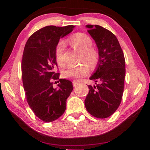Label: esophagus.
Wrapping results in <instances>:
<instances>
[{
  "label": "esophagus",
  "instance_id": "obj_1",
  "mask_svg": "<svg viewBox=\"0 0 150 150\" xmlns=\"http://www.w3.org/2000/svg\"><path fill=\"white\" fill-rule=\"evenodd\" d=\"M79 84V83L77 82V81H73V87H77V86Z\"/></svg>",
  "mask_w": 150,
  "mask_h": 150
}]
</instances>
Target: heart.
Returning <instances> with one entry per match:
<instances>
[{
  "mask_svg": "<svg viewBox=\"0 0 150 150\" xmlns=\"http://www.w3.org/2000/svg\"><path fill=\"white\" fill-rule=\"evenodd\" d=\"M69 42L73 47L83 52L81 62H85L91 68H95L100 61V55L98 52L93 47V40L88 35L83 33L73 35L69 38ZM65 50V42L61 40L57 43L55 47V58L58 64L61 67H65L66 61L64 55ZM88 73V67L87 64H82L77 67L70 68L63 73L65 78L79 79L87 75Z\"/></svg>",
  "mask_w": 150,
  "mask_h": 150,
  "instance_id": "1",
  "label": "heart"
}]
</instances>
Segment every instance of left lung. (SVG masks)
I'll list each match as a JSON object with an SVG mask.
<instances>
[{
    "mask_svg": "<svg viewBox=\"0 0 150 150\" xmlns=\"http://www.w3.org/2000/svg\"><path fill=\"white\" fill-rule=\"evenodd\" d=\"M87 30L96 42L100 61L96 72L90 77L95 82L88 85L85 100L86 109L94 117L106 118L120 106L124 92L125 59L115 35L98 25H87Z\"/></svg>",
    "mask_w": 150,
    "mask_h": 150,
    "instance_id": "obj_1",
    "label": "left lung"
}]
</instances>
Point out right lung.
<instances>
[{"label":"right lung","instance_id":"obj_1","mask_svg":"<svg viewBox=\"0 0 150 150\" xmlns=\"http://www.w3.org/2000/svg\"><path fill=\"white\" fill-rule=\"evenodd\" d=\"M75 26H47L30 35L25 45L21 63L22 82L27 102L40 120L51 122L64 113L67 98L73 89L71 81L59 79L55 58V47L62 38ZM60 81L59 88L52 81Z\"/></svg>","mask_w":150,"mask_h":150}]
</instances>
